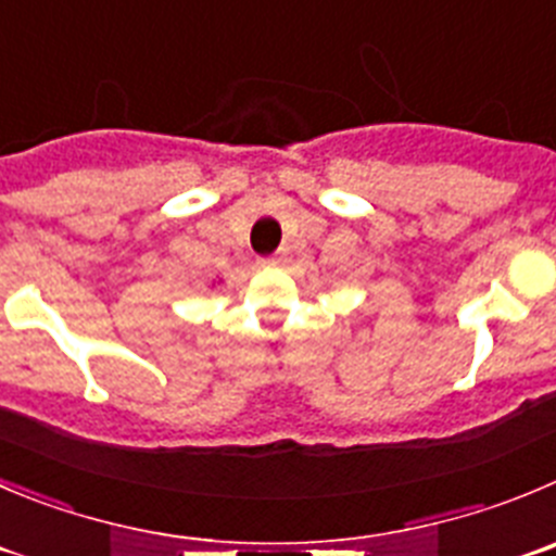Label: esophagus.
<instances>
[{
    "instance_id": "1",
    "label": "esophagus",
    "mask_w": 556,
    "mask_h": 556,
    "mask_svg": "<svg viewBox=\"0 0 556 556\" xmlns=\"http://www.w3.org/2000/svg\"><path fill=\"white\" fill-rule=\"evenodd\" d=\"M278 262H281V258H278V256H264L262 258V264H267V267H273V264H278Z\"/></svg>"
}]
</instances>
